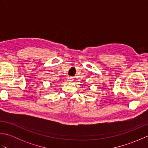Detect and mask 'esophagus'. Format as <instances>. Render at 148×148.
<instances>
[{"label":"esophagus","instance_id":"esophagus-1","mask_svg":"<svg viewBox=\"0 0 148 148\" xmlns=\"http://www.w3.org/2000/svg\"><path fill=\"white\" fill-rule=\"evenodd\" d=\"M67 80H68V81H70V82H72V81H73V77H69L67 78Z\"/></svg>","mask_w":148,"mask_h":148}]
</instances>
